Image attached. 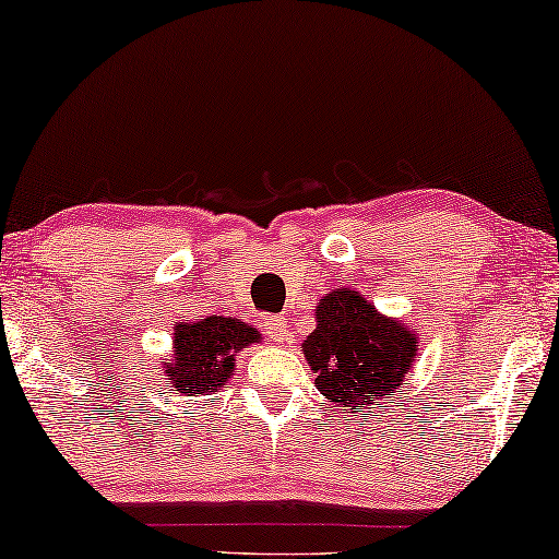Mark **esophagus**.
I'll return each mask as SVG.
<instances>
[{"mask_svg": "<svg viewBox=\"0 0 559 559\" xmlns=\"http://www.w3.org/2000/svg\"><path fill=\"white\" fill-rule=\"evenodd\" d=\"M265 325H269V333L276 341L288 338V318L286 316H269L265 318Z\"/></svg>", "mask_w": 559, "mask_h": 559, "instance_id": "esophagus-1", "label": "esophagus"}]
</instances>
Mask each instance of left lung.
I'll return each instance as SVG.
<instances>
[{
    "instance_id": "left-lung-1",
    "label": "left lung",
    "mask_w": 559,
    "mask_h": 559,
    "mask_svg": "<svg viewBox=\"0 0 559 559\" xmlns=\"http://www.w3.org/2000/svg\"><path fill=\"white\" fill-rule=\"evenodd\" d=\"M415 331L380 316L358 290L338 288L316 308V331L304 356L316 388L343 411L370 415L368 405L397 393L413 366Z\"/></svg>"
}]
</instances>
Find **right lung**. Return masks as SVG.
<instances>
[{"mask_svg": "<svg viewBox=\"0 0 559 559\" xmlns=\"http://www.w3.org/2000/svg\"><path fill=\"white\" fill-rule=\"evenodd\" d=\"M261 335L238 318L209 316L176 325L174 358L164 362L166 385L179 393H218L234 376V356Z\"/></svg>", "mask_w": 559, "mask_h": 559, "instance_id": "obj_1", "label": "right lung"}]
</instances>
